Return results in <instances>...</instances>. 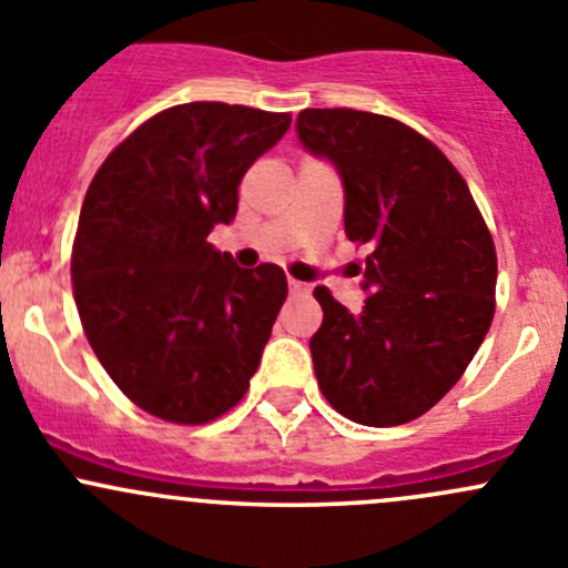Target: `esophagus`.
Masks as SVG:
<instances>
[{"instance_id":"esophagus-1","label":"esophagus","mask_w":568,"mask_h":568,"mask_svg":"<svg viewBox=\"0 0 568 568\" xmlns=\"http://www.w3.org/2000/svg\"><path fill=\"white\" fill-rule=\"evenodd\" d=\"M288 288H291V294H307V291H311L305 283H300V280H294V277L288 280Z\"/></svg>"}]
</instances>
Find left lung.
Listing matches in <instances>:
<instances>
[{"label":"left lung","mask_w":568,"mask_h":568,"mask_svg":"<svg viewBox=\"0 0 568 568\" xmlns=\"http://www.w3.org/2000/svg\"><path fill=\"white\" fill-rule=\"evenodd\" d=\"M300 140L341 170L348 242L368 244L359 313L318 285L313 368L363 426L426 415L467 371L495 316L497 252L467 181L432 140L359 109H305Z\"/></svg>","instance_id":"1"}]
</instances>
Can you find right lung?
<instances>
[{"label": "right lung", "instance_id": "1", "mask_svg": "<svg viewBox=\"0 0 568 568\" xmlns=\"http://www.w3.org/2000/svg\"><path fill=\"white\" fill-rule=\"evenodd\" d=\"M288 125V112L178 104L136 125L90 181L73 300L99 363L148 415L203 426L247 393L288 283L205 239L231 225L244 173Z\"/></svg>", "mask_w": 568, "mask_h": 568}]
</instances>
